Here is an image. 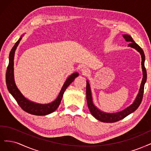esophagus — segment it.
Listing matches in <instances>:
<instances>
[{
	"label": "esophagus",
	"instance_id": "esophagus-1",
	"mask_svg": "<svg viewBox=\"0 0 151 151\" xmlns=\"http://www.w3.org/2000/svg\"><path fill=\"white\" fill-rule=\"evenodd\" d=\"M81 73H83V75H86L87 74H88L89 73H90V71H89V70L88 69L84 67V68H83L82 70H81Z\"/></svg>",
	"mask_w": 151,
	"mask_h": 151
}]
</instances>
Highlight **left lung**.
Returning <instances> with one entry per match:
<instances>
[{
	"mask_svg": "<svg viewBox=\"0 0 151 151\" xmlns=\"http://www.w3.org/2000/svg\"><path fill=\"white\" fill-rule=\"evenodd\" d=\"M123 37H124L125 40L127 42H130L128 45L129 47L134 48L136 51H137L141 56V65H142V80L141 81V84L140 86V88L139 90V93L136 96L135 99L134 100L132 104H131L128 107L125 108L124 110L122 111H118L116 113H107L105 112L104 111H101L95 105L93 101V98H92V94L90 88V85L89 83L88 80H86V100H87V104L88 106V109L90 111V113L93 115L94 117L103 122L106 123H112L117 122L120 120L123 119L125 116H127L129 114L134 112L135 110H137V108L139 106L141 101L142 100L143 93H144V85L147 80V72L144 66V62H145V55L144 52L137 43H135V41L133 40L132 37L130 35H123Z\"/></svg>",
	"mask_w": 151,
	"mask_h": 151,
	"instance_id": "left-lung-1",
	"label": "left lung"
}]
</instances>
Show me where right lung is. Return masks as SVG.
<instances>
[{"label": "right lung", "instance_id": "right-lung-1", "mask_svg": "<svg viewBox=\"0 0 151 151\" xmlns=\"http://www.w3.org/2000/svg\"><path fill=\"white\" fill-rule=\"evenodd\" d=\"M23 36L24 35H22L21 37L19 39V40L16 42L10 52V54H9V62L6 76L7 89L9 93L12 95L14 99L16 100L19 105L21 106L22 110L26 111V112L35 115H46L50 114L58 109L61 103L63 94H64V92L66 90L67 87L74 81L75 78L78 76L79 74L78 72H75L68 77V78L64 83V84H63L58 97L56 99V100L51 102V103L45 104H38L28 100L22 95L21 91L17 88L15 80H14V55H15V51L19 42H20L21 40H22Z\"/></svg>", "mask_w": 151, "mask_h": 151}]
</instances>
